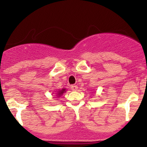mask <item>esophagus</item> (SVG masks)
<instances>
[{"instance_id": "obj_1", "label": "esophagus", "mask_w": 147, "mask_h": 147, "mask_svg": "<svg viewBox=\"0 0 147 147\" xmlns=\"http://www.w3.org/2000/svg\"><path fill=\"white\" fill-rule=\"evenodd\" d=\"M77 89H78V86L76 85H72L71 86V90H73V91H76L77 90Z\"/></svg>"}]
</instances>
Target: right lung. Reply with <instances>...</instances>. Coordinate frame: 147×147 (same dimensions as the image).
<instances>
[{"label":"right lung","mask_w":147,"mask_h":147,"mask_svg":"<svg viewBox=\"0 0 147 147\" xmlns=\"http://www.w3.org/2000/svg\"><path fill=\"white\" fill-rule=\"evenodd\" d=\"M66 88H62L61 90H59L58 91H57V93H56V97L57 98H59V97H60L61 96H62L63 95V93H65V92H66Z\"/></svg>","instance_id":"obj_1"}]
</instances>
